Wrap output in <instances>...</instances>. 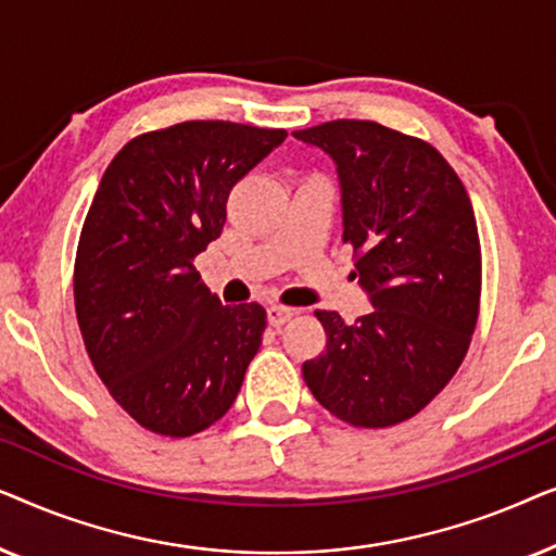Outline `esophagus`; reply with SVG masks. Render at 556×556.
Here are the masks:
<instances>
[{"label": "esophagus", "instance_id": "obj_1", "mask_svg": "<svg viewBox=\"0 0 556 556\" xmlns=\"http://www.w3.org/2000/svg\"><path fill=\"white\" fill-rule=\"evenodd\" d=\"M295 311L288 308V306H278V303H273V306L268 308V321L270 326H283L286 321H291Z\"/></svg>", "mask_w": 556, "mask_h": 556}]
</instances>
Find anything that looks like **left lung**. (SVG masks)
I'll return each instance as SVG.
<instances>
[{
	"label": "left lung",
	"instance_id": "left-lung-1",
	"mask_svg": "<svg viewBox=\"0 0 556 556\" xmlns=\"http://www.w3.org/2000/svg\"><path fill=\"white\" fill-rule=\"evenodd\" d=\"M293 136L337 164L352 276L371 303L356 324L316 311L326 349L303 362V379L339 420L390 428L420 413L468 352L481 299L470 197L438 149L375 121Z\"/></svg>",
	"mask_w": 556,
	"mask_h": 556
}]
</instances>
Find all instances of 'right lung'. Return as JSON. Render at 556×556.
Here are the masks:
<instances>
[{
    "instance_id": "obj_1",
    "label": "right lung",
    "mask_w": 556,
    "mask_h": 556,
    "mask_svg": "<svg viewBox=\"0 0 556 556\" xmlns=\"http://www.w3.org/2000/svg\"><path fill=\"white\" fill-rule=\"evenodd\" d=\"M286 136L185 121L128 141L98 185L75 257V314L98 377L141 428L189 438L238 397L265 308L223 306L194 257L223 232L232 187Z\"/></svg>"
}]
</instances>
